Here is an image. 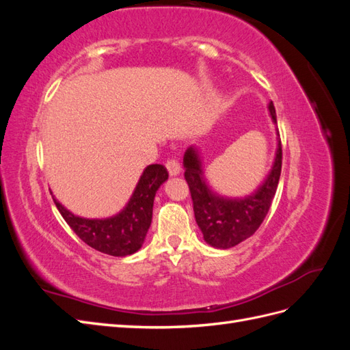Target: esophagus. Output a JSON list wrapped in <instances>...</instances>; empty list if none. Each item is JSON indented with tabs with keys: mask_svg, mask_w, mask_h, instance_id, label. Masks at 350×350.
<instances>
[{
	"mask_svg": "<svg viewBox=\"0 0 350 350\" xmlns=\"http://www.w3.org/2000/svg\"><path fill=\"white\" fill-rule=\"evenodd\" d=\"M166 167H167V172L171 176H176V175H179V172H181V165H179V162L175 161V159H169V161L166 162Z\"/></svg>",
	"mask_w": 350,
	"mask_h": 350,
	"instance_id": "34e87169",
	"label": "esophagus"
}]
</instances>
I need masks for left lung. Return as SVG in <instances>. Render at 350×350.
Segmentation results:
<instances>
[{
    "instance_id": "8db88e82",
    "label": "left lung",
    "mask_w": 350,
    "mask_h": 350,
    "mask_svg": "<svg viewBox=\"0 0 350 350\" xmlns=\"http://www.w3.org/2000/svg\"><path fill=\"white\" fill-rule=\"evenodd\" d=\"M269 111L273 122L278 124L273 102L269 103ZM184 167L185 181L193 198L196 221L203 232L204 241L215 248H232L254 235L270 210L282 172V142L279 130L278 150L271 171L251 196L228 198L211 191L203 174L198 150L194 147L187 149Z\"/></svg>"
}]
</instances>
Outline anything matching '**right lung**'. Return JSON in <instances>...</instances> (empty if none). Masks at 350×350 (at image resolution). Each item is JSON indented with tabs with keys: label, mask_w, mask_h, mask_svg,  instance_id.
<instances>
[{
	"label": "right lung",
	"mask_w": 350,
	"mask_h": 350,
	"mask_svg": "<svg viewBox=\"0 0 350 350\" xmlns=\"http://www.w3.org/2000/svg\"><path fill=\"white\" fill-rule=\"evenodd\" d=\"M167 179L163 165H149L137 184L129 204L108 219H86L72 215L54 198L68 226L89 247L113 257H125L139 251L152 224L156 191Z\"/></svg>",
	"instance_id": "obj_1"
}]
</instances>
